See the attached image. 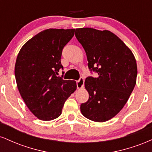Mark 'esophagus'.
Segmentation results:
<instances>
[{
  "instance_id": "esophagus-1",
  "label": "esophagus",
  "mask_w": 152,
  "mask_h": 152,
  "mask_svg": "<svg viewBox=\"0 0 152 152\" xmlns=\"http://www.w3.org/2000/svg\"><path fill=\"white\" fill-rule=\"evenodd\" d=\"M83 85H84V78L81 77L78 81H76V86H77L78 89H81L83 88Z\"/></svg>"
}]
</instances>
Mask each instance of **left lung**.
Returning a JSON list of instances; mask_svg holds the SVG:
<instances>
[{"label": "left lung", "mask_w": 152, "mask_h": 152, "mask_svg": "<svg viewBox=\"0 0 152 152\" xmlns=\"http://www.w3.org/2000/svg\"><path fill=\"white\" fill-rule=\"evenodd\" d=\"M75 36L86 52L88 69L99 75L85 80L89 98L81 104V114L91 121H106L123 109L135 86V57L109 31L82 28L76 29Z\"/></svg>", "instance_id": "obj_1"}]
</instances>
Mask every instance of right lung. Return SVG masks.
I'll return each mask as SVG.
<instances>
[{
    "label": "right lung",
    "instance_id": "1",
    "mask_svg": "<svg viewBox=\"0 0 152 152\" xmlns=\"http://www.w3.org/2000/svg\"><path fill=\"white\" fill-rule=\"evenodd\" d=\"M75 29L49 28L28 41L15 65L17 87L29 110L38 119L50 121L61 114L66 99L76 89V82L63 80L58 72L62 50Z\"/></svg>",
    "mask_w": 152,
    "mask_h": 152
}]
</instances>
